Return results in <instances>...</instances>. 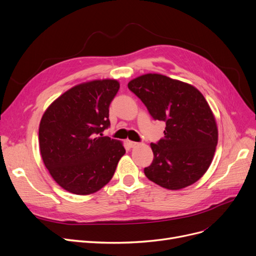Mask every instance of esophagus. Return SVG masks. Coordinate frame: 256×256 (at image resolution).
<instances>
[{
	"mask_svg": "<svg viewBox=\"0 0 256 256\" xmlns=\"http://www.w3.org/2000/svg\"><path fill=\"white\" fill-rule=\"evenodd\" d=\"M126 144H128L130 147H135V146H137V145H138V143H137V142H135V141H130V140H126Z\"/></svg>",
	"mask_w": 256,
	"mask_h": 256,
	"instance_id": "34e87169",
	"label": "esophagus"
}]
</instances>
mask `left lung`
I'll return each instance as SVG.
<instances>
[{"label":"left lung","instance_id":"1","mask_svg":"<svg viewBox=\"0 0 256 256\" xmlns=\"http://www.w3.org/2000/svg\"><path fill=\"white\" fill-rule=\"evenodd\" d=\"M136 94L156 120L164 121V137L152 143L154 160L146 178L168 190H180L204 176L218 143V128L210 108L197 88L158 74L132 80Z\"/></svg>","mask_w":256,"mask_h":256}]
</instances>
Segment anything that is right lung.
Segmentation results:
<instances>
[{"instance_id": "1", "label": "right lung", "mask_w": 256, "mask_h": 256, "mask_svg": "<svg viewBox=\"0 0 256 256\" xmlns=\"http://www.w3.org/2000/svg\"><path fill=\"white\" fill-rule=\"evenodd\" d=\"M117 80L78 84L54 100L39 124L40 154L52 178L64 190L89 195L113 178L126 150L102 137L109 106L119 90Z\"/></svg>"}]
</instances>
